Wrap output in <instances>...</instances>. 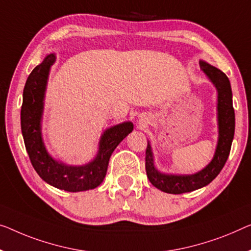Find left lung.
<instances>
[{"instance_id":"left-lung-1","label":"left lung","mask_w":251,"mask_h":251,"mask_svg":"<svg viewBox=\"0 0 251 251\" xmlns=\"http://www.w3.org/2000/svg\"><path fill=\"white\" fill-rule=\"evenodd\" d=\"M201 69L218 90V125L219 140L212 161L203 170L194 175H168L156 170L153 159L151 144L148 141L145 152V170L151 184L168 194H184L200 189L208 185L220 174L230 154L231 144L234 136V109L232 104V91L227 76L221 70L200 62Z\"/></svg>"}]
</instances>
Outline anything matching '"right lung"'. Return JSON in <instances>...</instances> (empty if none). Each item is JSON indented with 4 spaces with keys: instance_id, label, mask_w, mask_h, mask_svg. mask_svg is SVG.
Segmentation results:
<instances>
[{
    "instance_id": "right-lung-1",
    "label": "right lung",
    "mask_w": 251,
    "mask_h": 251,
    "mask_svg": "<svg viewBox=\"0 0 251 251\" xmlns=\"http://www.w3.org/2000/svg\"><path fill=\"white\" fill-rule=\"evenodd\" d=\"M55 59L54 54L47 55L25 82L21 107V130L25 150L33 169L47 184L72 193L93 189L103 181L111 153L132 132L133 124L125 122L104 130L98 154L83 166H69L51 158L42 137V117L48 74Z\"/></svg>"
}]
</instances>
